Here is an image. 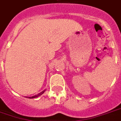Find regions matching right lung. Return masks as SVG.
I'll return each mask as SVG.
<instances>
[{
  "label": "right lung",
  "instance_id": "1",
  "mask_svg": "<svg viewBox=\"0 0 121 121\" xmlns=\"http://www.w3.org/2000/svg\"><path fill=\"white\" fill-rule=\"evenodd\" d=\"M45 91H46V90H43V91H42V92H41L39 93V94H37V95H35V96H32V97H26V98H38V97H39V96H41V95H42V94H43V93L44 92H45Z\"/></svg>",
  "mask_w": 121,
  "mask_h": 121
}]
</instances>
